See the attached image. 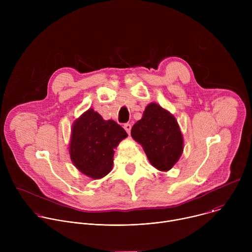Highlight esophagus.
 <instances>
[{
  "label": "esophagus",
  "instance_id": "1",
  "mask_svg": "<svg viewBox=\"0 0 252 252\" xmlns=\"http://www.w3.org/2000/svg\"><path fill=\"white\" fill-rule=\"evenodd\" d=\"M124 128L126 129V131L129 134V132H130V129H131V125L130 124H125V126H124Z\"/></svg>",
  "mask_w": 252,
  "mask_h": 252
}]
</instances>
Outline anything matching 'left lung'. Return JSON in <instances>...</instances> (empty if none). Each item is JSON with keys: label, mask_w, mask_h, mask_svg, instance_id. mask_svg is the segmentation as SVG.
<instances>
[{"label": "left lung", "mask_w": 252, "mask_h": 252, "mask_svg": "<svg viewBox=\"0 0 252 252\" xmlns=\"http://www.w3.org/2000/svg\"><path fill=\"white\" fill-rule=\"evenodd\" d=\"M131 136L142 146L150 162L167 171L184 151V138L175 118L155 102L147 105L141 120L131 127Z\"/></svg>", "instance_id": "1"}]
</instances>
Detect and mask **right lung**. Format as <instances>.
Returning a JSON list of instances; mask_svg holds the SVG:
<instances>
[{"label":"right lung","mask_w":252,"mask_h":252,"mask_svg":"<svg viewBox=\"0 0 252 252\" xmlns=\"http://www.w3.org/2000/svg\"><path fill=\"white\" fill-rule=\"evenodd\" d=\"M127 136L115 121H104L89 109L71 127L68 153L75 166L89 177L98 179L113 168L115 149Z\"/></svg>","instance_id":"1"}]
</instances>
